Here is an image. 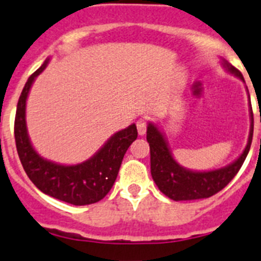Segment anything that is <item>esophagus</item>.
<instances>
[{
  "label": "esophagus",
  "instance_id": "esophagus-1",
  "mask_svg": "<svg viewBox=\"0 0 261 261\" xmlns=\"http://www.w3.org/2000/svg\"><path fill=\"white\" fill-rule=\"evenodd\" d=\"M136 127H138L139 135L143 136L146 133V120L145 118H139L138 122H136Z\"/></svg>",
  "mask_w": 261,
  "mask_h": 261
}]
</instances>
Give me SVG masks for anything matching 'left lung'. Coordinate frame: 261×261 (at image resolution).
I'll list each match as a JSON object with an SVG mask.
<instances>
[{
  "mask_svg": "<svg viewBox=\"0 0 261 261\" xmlns=\"http://www.w3.org/2000/svg\"><path fill=\"white\" fill-rule=\"evenodd\" d=\"M222 66L227 72L245 82L241 72L224 58H222ZM249 111L250 133L244 151L232 163L211 171H192L181 166L173 158L168 141L161 127L156 123L149 122L146 127V140L150 146V172L158 189L172 200L184 201L211 198L226 187L240 171L249 154L254 133V117L250 100Z\"/></svg>",
  "mask_w": 261,
  "mask_h": 261,
  "instance_id": "1",
  "label": "left lung"
}]
</instances>
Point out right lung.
I'll return each mask as SVG.
<instances>
[{
	"mask_svg": "<svg viewBox=\"0 0 261 261\" xmlns=\"http://www.w3.org/2000/svg\"><path fill=\"white\" fill-rule=\"evenodd\" d=\"M50 58L28 79L19 98L15 116V143L20 162L30 181L45 195L72 205H88L102 200L117 178L123 155L138 138L135 123L113 134L102 148L87 161L77 164H61L45 159L30 141L27 127V100L38 75Z\"/></svg>",
	"mask_w": 261,
	"mask_h": 261,
	"instance_id": "obj_1",
	"label": "right lung"
}]
</instances>
